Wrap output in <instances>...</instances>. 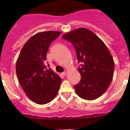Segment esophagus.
Masks as SVG:
<instances>
[{"label": "esophagus", "instance_id": "esophagus-1", "mask_svg": "<svg viewBox=\"0 0 130 130\" xmlns=\"http://www.w3.org/2000/svg\"><path fill=\"white\" fill-rule=\"evenodd\" d=\"M61 74H62L63 76H65L67 74V72L65 71V72H62V73H61Z\"/></svg>", "mask_w": 130, "mask_h": 130}]
</instances>
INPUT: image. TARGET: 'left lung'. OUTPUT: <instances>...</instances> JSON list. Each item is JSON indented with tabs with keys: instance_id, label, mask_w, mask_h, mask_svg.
Returning <instances> with one entry per match:
<instances>
[{
	"instance_id": "obj_1",
	"label": "left lung",
	"mask_w": 130,
	"mask_h": 130,
	"mask_svg": "<svg viewBox=\"0 0 130 130\" xmlns=\"http://www.w3.org/2000/svg\"><path fill=\"white\" fill-rule=\"evenodd\" d=\"M61 37L72 43L81 63L78 68L80 81L74 86L76 93L86 100L97 99L108 89L113 77L115 62L109 50L95 34L84 27Z\"/></svg>"
}]
</instances>
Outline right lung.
Segmentation results:
<instances>
[{
	"label": "right lung",
	"mask_w": 130,
	"mask_h": 130,
	"mask_svg": "<svg viewBox=\"0 0 130 130\" xmlns=\"http://www.w3.org/2000/svg\"><path fill=\"white\" fill-rule=\"evenodd\" d=\"M61 32L56 31L38 32L23 46L16 61V74L26 95L34 103L44 104L57 95L61 79L44 65L51 43Z\"/></svg>",
	"instance_id": "obj_1"
}]
</instances>
